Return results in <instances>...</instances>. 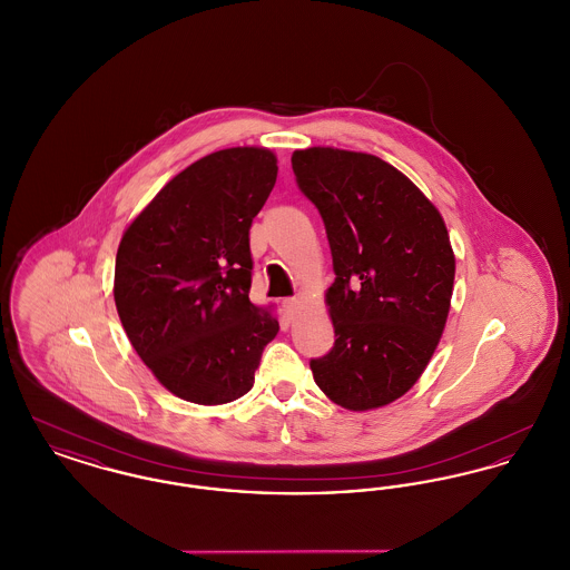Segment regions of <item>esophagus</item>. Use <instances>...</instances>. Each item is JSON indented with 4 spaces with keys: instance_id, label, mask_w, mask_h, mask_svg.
<instances>
[{
    "instance_id": "34e87169",
    "label": "esophagus",
    "mask_w": 570,
    "mask_h": 570,
    "mask_svg": "<svg viewBox=\"0 0 570 570\" xmlns=\"http://www.w3.org/2000/svg\"><path fill=\"white\" fill-rule=\"evenodd\" d=\"M298 305H301V298L298 297L284 298V312H286L291 318L297 314Z\"/></svg>"
}]
</instances>
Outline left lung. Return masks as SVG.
Instances as JSON below:
<instances>
[{
	"label": "left lung",
	"mask_w": 570,
	"mask_h": 570,
	"mask_svg": "<svg viewBox=\"0 0 570 570\" xmlns=\"http://www.w3.org/2000/svg\"><path fill=\"white\" fill-rule=\"evenodd\" d=\"M291 163L325 222L335 272V344L309 361L312 374L337 406H386L414 386L446 325L455 256L444 219L376 156L309 147Z\"/></svg>",
	"instance_id": "obj_1"
}]
</instances>
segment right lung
Here are the masks:
<instances>
[{
    "label": "right lung",
    "instance_id": "right-lung-1",
    "mask_svg": "<svg viewBox=\"0 0 570 570\" xmlns=\"http://www.w3.org/2000/svg\"><path fill=\"white\" fill-rule=\"evenodd\" d=\"M277 179L265 147H230L173 177L126 228L115 305L164 386L194 404L239 400L279 325L249 301V226Z\"/></svg>",
    "mask_w": 570,
    "mask_h": 570
}]
</instances>
